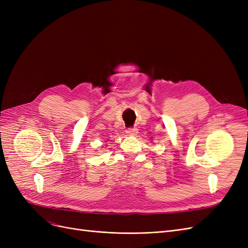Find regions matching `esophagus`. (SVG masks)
I'll list each match as a JSON object with an SVG mask.
<instances>
[{
	"label": "esophagus",
	"instance_id": "1",
	"mask_svg": "<svg viewBox=\"0 0 248 248\" xmlns=\"http://www.w3.org/2000/svg\"><path fill=\"white\" fill-rule=\"evenodd\" d=\"M127 134H130V136H134V134L138 133V129L137 128H128L126 130Z\"/></svg>",
	"mask_w": 248,
	"mask_h": 248
}]
</instances>
